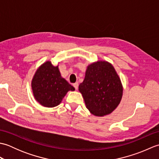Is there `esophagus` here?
<instances>
[{
	"mask_svg": "<svg viewBox=\"0 0 159 159\" xmlns=\"http://www.w3.org/2000/svg\"><path fill=\"white\" fill-rule=\"evenodd\" d=\"M73 86H74V88H75V89H77L78 87H79V83H74V84H73Z\"/></svg>",
	"mask_w": 159,
	"mask_h": 159,
	"instance_id": "obj_1",
	"label": "esophagus"
}]
</instances>
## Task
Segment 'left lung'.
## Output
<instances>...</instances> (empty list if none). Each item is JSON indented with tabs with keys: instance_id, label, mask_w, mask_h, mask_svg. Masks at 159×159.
I'll return each instance as SVG.
<instances>
[{
	"instance_id": "1",
	"label": "left lung",
	"mask_w": 159,
	"mask_h": 159,
	"mask_svg": "<svg viewBox=\"0 0 159 159\" xmlns=\"http://www.w3.org/2000/svg\"><path fill=\"white\" fill-rule=\"evenodd\" d=\"M86 107L96 116L109 115L120 104L123 93L121 80L113 66L105 61L88 66L79 86Z\"/></svg>"
}]
</instances>
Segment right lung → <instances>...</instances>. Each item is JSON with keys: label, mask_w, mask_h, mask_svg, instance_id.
Returning a JSON list of instances; mask_svg holds the SVG:
<instances>
[{"label": "right lung", "mask_w": 159, "mask_h": 159, "mask_svg": "<svg viewBox=\"0 0 159 159\" xmlns=\"http://www.w3.org/2000/svg\"><path fill=\"white\" fill-rule=\"evenodd\" d=\"M35 100L46 107H55L61 102L68 91L74 87L61 76L58 66L46 61L37 70L31 82Z\"/></svg>", "instance_id": "right-lung-1"}]
</instances>
